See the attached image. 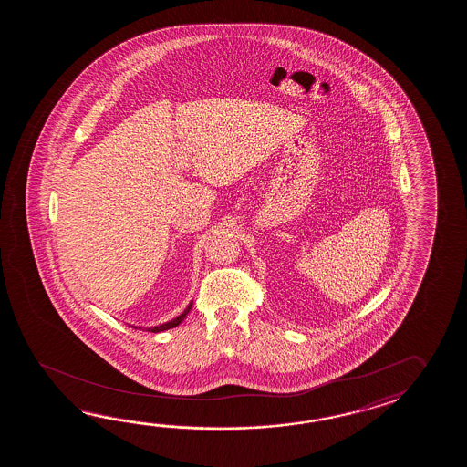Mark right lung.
<instances>
[{
    "mask_svg": "<svg viewBox=\"0 0 467 467\" xmlns=\"http://www.w3.org/2000/svg\"><path fill=\"white\" fill-rule=\"evenodd\" d=\"M192 304H193V302H190L189 306H187V308H185V310L180 314L179 317L171 318V320L165 322V324H161V326L149 327L147 330H149V332H163V330H169V328L177 327L179 324H182V320L187 317V314H189L190 308H192Z\"/></svg>",
    "mask_w": 467,
    "mask_h": 467,
    "instance_id": "right-lung-1",
    "label": "right lung"
}]
</instances>
